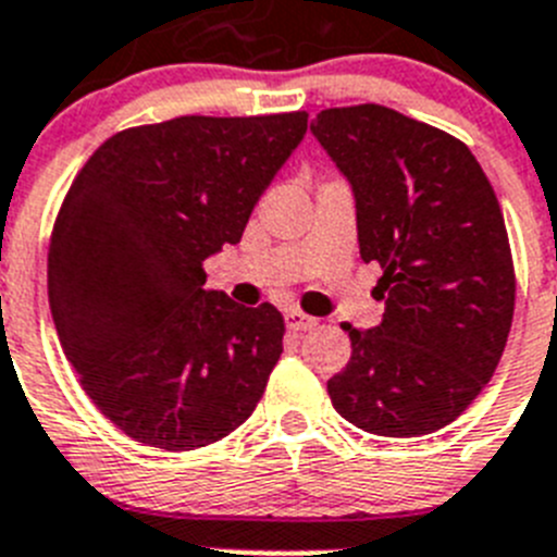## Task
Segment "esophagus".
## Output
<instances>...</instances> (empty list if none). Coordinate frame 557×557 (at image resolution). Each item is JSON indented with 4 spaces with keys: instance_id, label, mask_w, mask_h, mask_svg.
Segmentation results:
<instances>
[{
    "instance_id": "1",
    "label": "esophagus",
    "mask_w": 557,
    "mask_h": 557,
    "mask_svg": "<svg viewBox=\"0 0 557 557\" xmlns=\"http://www.w3.org/2000/svg\"><path fill=\"white\" fill-rule=\"evenodd\" d=\"M284 321H287L289 332H312V329L318 326V318H309L301 309H289V312L284 314Z\"/></svg>"
}]
</instances>
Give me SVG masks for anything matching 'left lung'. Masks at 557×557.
<instances>
[{"mask_svg":"<svg viewBox=\"0 0 557 557\" xmlns=\"http://www.w3.org/2000/svg\"><path fill=\"white\" fill-rule=\"evenodd\" d=\"M312 136L348 181L362 262L382 268V323L348 329L351 359L326 382L359 430L430 435L494 376L516 275L494 186L462 141L385 106L329 108Z\"/></svg>","mask_w":557,"mask_h":557,"instance_id":"8db88e82","label":"left lung"}]
</instances>
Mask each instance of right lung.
Masks as SVG:
<instances>
[{"instance_id": "1", "label": "right lung", "mask_w": 557, "mask_h": 557, "mask_svg": "<svg viewBox=\"0 0 557 557\" xmlns=\"http://www.w3.org/2000/svg\"><path fill=\"white\" fill-rule=\"evenodd\" d=\"M307 136V113L178 116L100 145L49 245V309L97 410L164 451L245 424L282 357L273 304L206 289L203 262L243 239Z\"/></svg>"}]
</instances>
